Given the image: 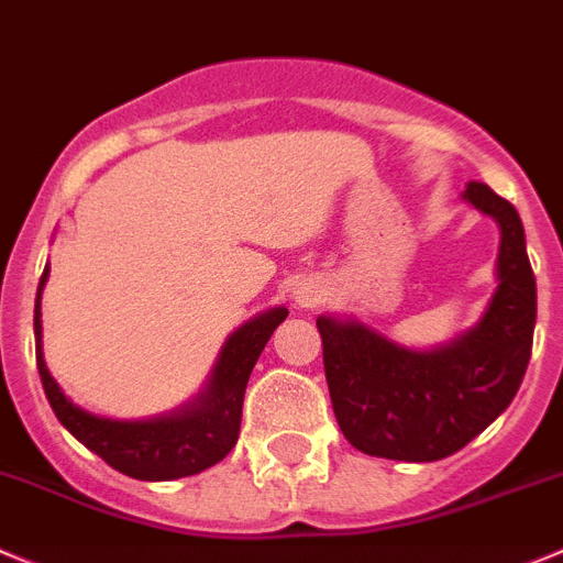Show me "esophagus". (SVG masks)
<instances>
[{
    "label": "esophagus",
    "mask_w": 563,
    "mask_h": 563,
    "mask_svg": "<svg viewBox=\"0 0 563 563\" xmlns=\"http://www.w3.org/2000/svg\"><path fill=\"white\" fill-rule=\"evenodd\" d=\"M292 298H296L298 307H301V309H309V307H314V303L320 301V290H318V287L303 285V287H298L296 292H292Z\"/></svg>",
    "instance_id": "1"
}]
</instances>
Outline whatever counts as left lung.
<instances>
[{
    "label": "left lung",
    "mask_w": 563,
    "mask_h": 563,
    "mask_svg": "<svg viewBox=\"0 0 563 563\" xmlns=\"http://www.w3.org/2000/svg\"><path fill=\"white\" fill-rule=\"evenodd\" d=\"M464 198L500 227V285L473 331L437 351H409L353 320L318 318L334 417L367 456L437 462L462 451L511 404L528 371L537 278L522 221L484 181H470Z\"/></svg>",
    "instance_id": "obj_1"
}]
</instances>
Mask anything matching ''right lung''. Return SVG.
<instances>
[{"instance_id":"right-lung-1","label":"right lung","mask_w":563,"mask_h":563,"mask_svg":"<svg viewBox=\"0 0 563 563\" xmlns=\"http://www.w3.org/2000/svg\"><path fill=\"white\" fill-rule=\"evenodd\" d=\"M49 267L41 276L35 298V358L44 393L55 409L57 420L82 442L85 448L104 459L112 470L137 481H174L196 475L229 456L240 437L243 395L251 371L273 329L287 318L278 307L234 331L223 345L207 393L181 409L179 415L157 417L146 422H118L88 415L63 395L41 351V290Z\"/></svg>"}]
</instances>
